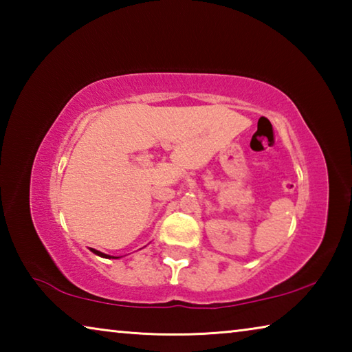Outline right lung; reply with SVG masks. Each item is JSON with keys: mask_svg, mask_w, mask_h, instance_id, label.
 <instances>
[{"mask_svg": "<svg viewBox=\"0 0 352 352\" xmlns=\"http://www.w3.org/2000/svg\"><path fill=\"white\" fill-rule=\"evenodd\" d=\"M91 252L94 253V254H98V256H100V258H107V259H118V256H110V254H105V253H102V252H98V250H94V248H90Z\"/></svg>", "mask_w": 352, "mask_h": 352, "instance_id": "add662e5", "label": "right lung"}]
</instances>
